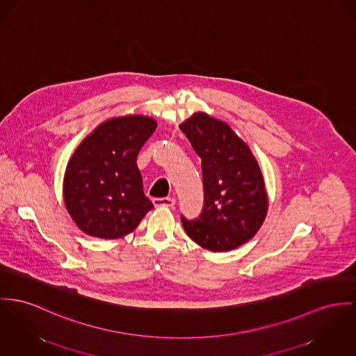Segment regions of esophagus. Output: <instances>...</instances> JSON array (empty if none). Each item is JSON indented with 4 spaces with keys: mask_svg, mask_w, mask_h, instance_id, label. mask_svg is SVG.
Listing matches in <instances>:
<instances>
[{
    "mask_svg": "<svg viewBox=\"0 0 356 356\" xmlns=\"http://www.w3.org/2000/svg\"><path fill=\"white\" fill-rule=\"evenodd\" d=\"M152 202H154V205L156 207V208H171V207H174L175 205V200L174 198H154L152 200Z\"/></svg>",
    "mask_w": 356,
    "mask_h": 356,
    "instance_id": "esophagus-1",
    "label": "esophagus"
}]
</instances>
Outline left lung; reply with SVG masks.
Masks as SVG:
<instances>
[{"label":"left lung","instance_id":"left-lung-1","mask_svg":"<svg viewBox=\"0 0 356 356\" xmlns=\"http://www.w3.org/2000/svg\"><path fill=\"white\" fill-rule=\"evenodd\" d=\"M202 161L204 209L188 221L186 235L213 252L231 251L259 231L268 209L261 167L232 128L205 112H197L179 125Z\"/></svg>","mask_w":356,"mask_h":356}]
</instances>
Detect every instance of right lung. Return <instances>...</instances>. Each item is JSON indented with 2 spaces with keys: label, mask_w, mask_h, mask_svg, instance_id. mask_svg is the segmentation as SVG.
Returning a JSON list of instances; mask_svg holds the SVG:
<instances>
[{
  "label": "right lung",
  "mask_w": 356,
  "mask_h": 356,
  "mask_svg": "<svg viewBox=\"0 0 356 356\" xmlns=\"http://www.w3.org/2000/svg\"><path fill=\"white\" fill-rule=\"evenodd\" d=\"M156 127V120L142 115L113 118L75 148L65 171L63 200L83 234L125 236L154 208L144 195L136 158Z\"/></svg>",
  "instance_id": "add662e5"
}]
</instances>
